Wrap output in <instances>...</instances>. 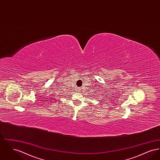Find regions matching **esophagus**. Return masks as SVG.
Segmentation results:
<instances>
[{"label":"esophagus","instance_id":"obj_1","mask_svg":"<svg viewBox=\"0 0 160 160\" xmlns=\"http://www.w3.org/2000/svg\"><path fill=\"white\" fill-rule=\"evenodd\" d=\"M82 88H79V89H77V92H82Z\"/></svg>","mask_w":160,"mask_h":160}]
</instances>
